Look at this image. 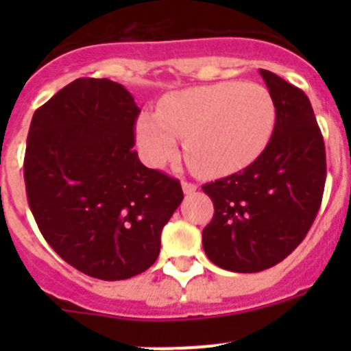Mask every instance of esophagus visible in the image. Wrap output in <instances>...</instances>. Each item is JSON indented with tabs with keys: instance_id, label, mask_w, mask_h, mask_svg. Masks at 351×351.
Returning <instances> with one entry per match:
<instances>
[{
	"instance_id": "1",
	"label": "esophagus",
	"mask_w": 351,
	"mask_h": 351,
	"mask_svg": "<svg viewBox=\"0 0 351 351\" xmlns=\"http://www.w3.org/2000/svg\"><path fill=\"white\" fill-rule=\"evenodd\" d=\"M182 189L185 195H192V193L197 190V185L192 182H182Z\"/></svg>"
}]
</instances>
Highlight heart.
Listing matches in <instances>:
<instances>
[{
    "label": "heart",
    "instance_id": "b5f03b06",
    "mask_svg": "<svg viewBox=\"0 0 351 351\" xmlns=\"http://www.w3.org/2000/svg\"><path fill=\"white\" fill-rule=\"evenodd\" d=\"M277 105L265 86L241 81L186 88L161 98L156 115L143 113L136 137L147 162L162 166L185 139V156L198 175L221 178L247 168L270 144Z\"/></svg>",
    "mask_w": 351,
    "mask_h": 351
}]
</instances>
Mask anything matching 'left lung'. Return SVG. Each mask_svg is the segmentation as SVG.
Listing matches in <instances>:
<instances>
[{
	"label": "left lung",
	"instance_id": "obj_1",
	"mask_svg": "<svg viewBox=\"0 0 351 351\" xmlns=\"http://www.w3.org/2000/svg\"><path fill=\"white\" fill-rule=\"evenodd\" d=\"M277 105V125L263 154L243 171L202 186L214 217L202 232L208 260L256 274L289 256L316 219L326 183V151L302 90L260 69Z\"/></svg>",
	"mask_w": 351,
	"mask_h": 351
}]
</instances>
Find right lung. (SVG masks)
I'll list each match as a JSON object with an SVG mask.
<instances>
[{
  "mask_svg": "<svg viewBox=\"0 0 351 351\" xmlns=\"http://www.w3.org/2000/svg\"><path fill=\"white\" fill-rule=\"evenodd\" d=\"M139 112L122 84L80 77L35 110L28 130L23 176L35 222L62 260L100 280L146 271L183 200L178 180L134 151Z\"/></svg>",
  "mask_w": 351,
  "mask_h": 351,
  "instance_id": "right-lung-1",
  "label": "right lung"
}]
</instances>
